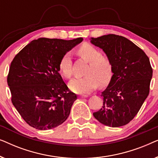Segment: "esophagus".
Masks as SVG:
<instances>
[{
    "instance_id": "34e87169",
    "label": "esophagus",
    "mask_w": 158,
    "mask_h": 158,
    "mask_svg": "<svg viewBox=\"0 0 158 158\" xmlns=\"http://www.w3.org/2000/svg\"><path fill=\"white\" fill-rule=\"evenodd\" d=\"M81 98H86V97H88L87 95H82V96H79Z\"/></svg>"
}]
</instances>
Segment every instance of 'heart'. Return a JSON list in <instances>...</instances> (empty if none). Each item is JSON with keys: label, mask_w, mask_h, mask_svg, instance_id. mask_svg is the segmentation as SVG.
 <instances>
[{"label": "heart", "mask_w": 158, "mask_h": 158, "mask_svg": "<svg viewBox=\"0 0 158 158\" xmlns=\"http://www.w3.org/2000/svg\"><path fill=\"white\" fill-rule=\"evenodd\" d=\"M79 57L88 63L84 75L85 76L73 80L69 84L70 88L77 94H87L99 85L105 87L111 81L113 75V65L107 56L101 55L100 50L90 44H82L77 49ZM60 72L67 79L73 75L72 57L66 53L59 64Z\"/></svg>", "instance_id": "obj_1"}]
</instances>
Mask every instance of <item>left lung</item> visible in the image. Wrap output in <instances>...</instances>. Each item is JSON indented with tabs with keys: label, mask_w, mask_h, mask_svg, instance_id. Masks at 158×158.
Masks as SVG:
<instances>
[{
	"label": "left lung",
	"mask_w": 158,
	"mask_h": 158,
	"mask_svg": "<svg viewBox=\"0 0 158 158\" xmlns=\"http://www.w3.org/2000/svg\"><path fill=\"white\" fill-rule=\"evenodd\" d=\"M90 42L109 57L114 73L101 93L103 106L94 116L106 126H124L135 118L150 93V60L142 49L122 36L108 34L91 38Z\"/></svg>",
	"instance_id": "left-lung-1"
}]
</instances>
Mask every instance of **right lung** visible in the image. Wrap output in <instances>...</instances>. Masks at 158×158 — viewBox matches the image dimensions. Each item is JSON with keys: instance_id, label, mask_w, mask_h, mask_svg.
Listing matches in <instances>:
<instances>
[{"instance_id": "obj_1", "label": "right lung", "mask_w": 158, "mask_h": 158, "mask_svg": "<svg viewBox=\"0 0 158 158\" xmlns=\"http://www.w3.org/2000/svg\"><path fill=\"white\" fill-rule=\"evenodd\" d=\"M40 38L23 47L12 60L7 77L11 101L23 119L40 130L62 124L77 99L62 80L60 61L67 52L81 43Z\"/></svg>"}]
</instances>
